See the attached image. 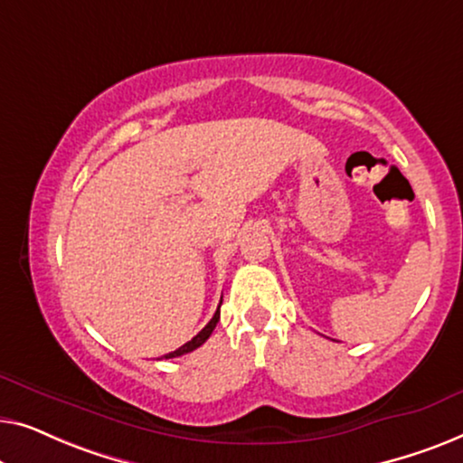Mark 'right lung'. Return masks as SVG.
Masks as SVG:
<instances>
[{
	"label": "right lung",
	"instance_id": "add662e5",
	"mask_svg": "<svg viewBox=\"0 0 463 463\" xmlns=\"http://www.w3.org/2000/svg\"><path fill=\"white\" fill-rule=\"evenodd\" d=\"M220 306H222V299H220ZM220 306H218L216 315H213V317H212V321H210V323H207V325H205V327H203V329H201V331H199V334H197V335H194L191 342H186V344H184V346H180L178 350H174V353H169V354H165V359H175V356H182V354H186V353H193V350H194V348H199V346H201V344H205V340H207V337H210V335H212V331H213V327H216V323L220 321Z\"/></svg>",
	"mask_w": 463,
	"mask_h": 463
}]
</instances>
